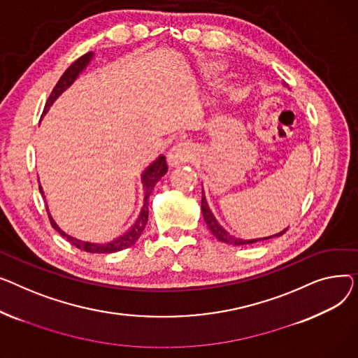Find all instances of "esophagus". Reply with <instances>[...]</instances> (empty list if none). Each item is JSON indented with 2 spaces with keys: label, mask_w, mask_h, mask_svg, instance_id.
Listing matches in <instances>:
<instances>
[{
  "label": "esophagus",
  "mask_w": 358,
  "mask_h": 358,
  "mask_svg": "<svg viewBox=\"0 0 358 358\" xmlns=\"http://www.w3.org/2000/svg\"><path fill=\"white\" fill-rule=\"evenodd\" d=\"M192 157H194L192 147L189 145L187 143L175 144L171 149V152L167 153V162H169L171 166H178L180 163L191 162Z\"/></svg>",
  "instance_id": "esophagus-1"
}]
</instances>
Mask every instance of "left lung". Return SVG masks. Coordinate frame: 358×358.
I'll use <instances>...</instances> for the list:
<instances>
[{
  "label": "left lung",
  "mask_w": 358,
  "mask_h": 358,
  "mask_svg": "<svg viewBox=\"0 0 358 358\" xmlns=\"http://www.w3.org/2000/svg\"><path fill=\"white\" fill-rule=\"evenodd\" d=\"M201 206H202V215H203V220H205V222H206V225H208V228L211 229V233L220 240V241H222V243H227V244H233V245H247V244H253V243H257V241H263V240H268V238H275V237H280V236H283L285 233H286V229H283V231H280V233H278V234H275V236H270V237H264V238H253V240H241V238H237V237H234V236H231V234H228L227 231L218 224V221L215 220V217L213 215V213H211V209H209V206H208V203H206V199H205V194H203V191H202V203H201Z\"/></svg>",
  "instance_id": "1"
}]
</instances>
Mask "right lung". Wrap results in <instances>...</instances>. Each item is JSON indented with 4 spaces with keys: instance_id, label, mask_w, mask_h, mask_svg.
I'll return each instance as SVG.
<instances>
[{
    "instance_id": "1",
    "label": "right lung",
    "mask_w": 358,
    "mask_h": 358,
    "mask_svg": "<svg viewBox=\"0 0 358 358\" xmlns=\"http://www.w3.org/2000/svg\"><path fill=\"white\" fill-rule=\"evenodd\" d=\"M94 53L92 52H88L83 56H80L78 60H75L72 65L65 71V73H63L60 76V79L57 80V83L55 85L46 105H45V110H43V114L45 115L50 105L59 98V95L68 90L72 83L75 82V79L79 76V73L87 68L88 63L91 62ZM167 172V163H166V157L162 155L159 156L147 169L144 171V173L141 175V182H143V186H144V203H143V208H141V213L138 215V218L136 220V222L131 225V228L127 231V233H124L122 236L114 238L113 241L110 243H105V244H98V243H88V241H80L78 238H73L71 236H68L66 233H63V231L56 225V222L53 221L50 213H49V208L48 209V214H49V220H50V224L52 227L57 231V233L63 237L66 238L72 245L78 247L79 250H83L87 251V253H98V255H108V253H115V251H120V250H124V248H129L131 247L141 236V233L145 228V224H147V220H149V196L153 191V187L156 186V183L160 180V178ZM40 192L43 194V189H41V186H38Z\"/></svg>"
}]
</instances>
